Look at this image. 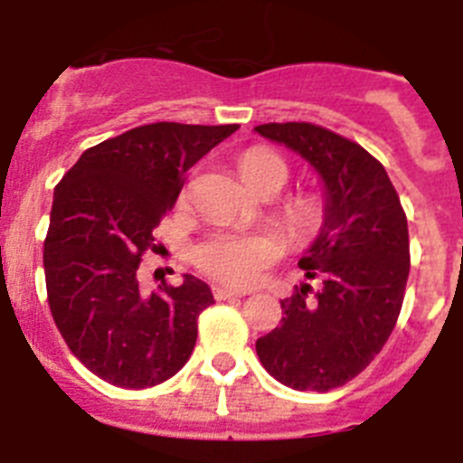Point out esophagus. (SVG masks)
Segmentation results:
<instances>
[{"label": "esophagus", "instance_id": "34e87169", "mask_svg": "<svg viewBox=\"0 0 463 463\" xmlns=\"http://www.w3.org/2000/svg\"><path fill=\"white\" fill-rule=\"evenodd\" d=\"M213 294L218 301H227V298H241L245 297V292H239V289H229V288H213Z\"/></svg>", "mask_w": 463, "mask_h": 463}]
</instances>
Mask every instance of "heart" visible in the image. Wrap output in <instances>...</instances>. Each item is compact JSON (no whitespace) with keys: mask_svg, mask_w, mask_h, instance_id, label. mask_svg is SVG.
<instances>
[{"mask_svg":"<svg viewBox=\"0 0 463 463\" xmlns=\"http://www.w3.org/2000/svg\"><path fill=\"white\" fill-rule=\"evenodd\" d=\"M239 174L252 190L271 194L289 178L288 162L269 148H250L236 159ZM322 196L298 192L280 203V222L298 243L313 241L325 227ZM282 255V241L267 229H215L194 245V264L206 276L234 288H250Z\"/></svg>","mask_w":463,"mask_h":463,"instance_id":"heart-1","label":"heart"}]
</instances>
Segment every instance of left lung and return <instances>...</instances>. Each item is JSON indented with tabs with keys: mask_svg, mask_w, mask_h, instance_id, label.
I'll return each mask as SVG.
<instances>
[{
	"mask_svg": "<svg viewBox=\"0 0 463 463\" xmlns=\"http://www.w3.org/2000/svg\"><path fill=\"white\" fill-rule=\"evenodd\" d=\"M261 137L285 143L317 169L326 220L298 260L306 278L282 298L280 326L257 338L261 366L298 392H329L362 373L399 320L408 271V220L390 175L350 138L313 122H269Z\"/></svg>",
	"mask_w": 463,
	"mask_h": 463,
	"instance_id": "left-lung-1",
	"label": "left lung"
}]
</instances>
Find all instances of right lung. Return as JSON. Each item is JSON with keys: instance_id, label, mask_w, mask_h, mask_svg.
Here are the masks:
<instances>
[{"instance_id": "add662e5", "label": "right lung", "mask_w": 463, "mask_h": 463, "mask_svg": "<svg viewBox=\"0 0 463 463\" xmlns=\"http://www.w3.org/2000/svg\"><path fill=\"white\" fill-rule=\"evenodd\" d=\"M239 125L153 122L85 150L55 187L43 241L48 306L76 359L106 383L143 390L185 366L211 288L185 276L153 294L138 264L185 174Z\"/></svg>"}]
</instances>
